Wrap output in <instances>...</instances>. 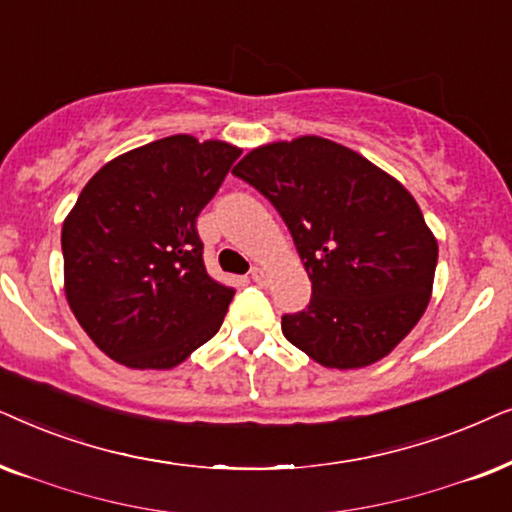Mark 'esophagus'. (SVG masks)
Returning <instances> with one entry per match:
<instances>
[{"label":"esophagus","mask_w":512,"mask_h":512,"mask_svg":"<svg viewBox=\"0 0 512 512\" xmlns=\"http://www.w3.org/2000/svg\"><path fill=\"white\" fill-rule=\"evenodd\" d=\"M250 278L255 283H260V285H267V271H264L262 267H252L250 269Z\"/></svg>","instance_id":"obj_1"}]
</instances>
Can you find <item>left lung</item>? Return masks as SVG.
<instances>
[{"mask_svg":"<svg viewBox=\"0 0 512 512\" xmlns=\"http://www.w3.org/2000/svg\"><path fill=\"white\" fill-rule=\"evenodd\" d=\"M234 175L278 210L309 274V306L281 318L290 344L353 370L410 335L431 299L438 243L398 180L316 135L252 149Z\"/></svg>","mask_w":512,"mask_h":512,"instance_id":"8db88e82","label":"left lung"}]
</instances>
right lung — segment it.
<instances>
[{
  "label": "right lung",
  "instance_id": "1",
  "mask_svg": "<svg viewBox=\"0 0 512 512\" xmlns=\"http://www.w3.org/2000/svg\"><path fill=\"white\" fill-rule=\"evenodd\" d=\"M238 156L227 142L170 135L81 189L60 238L65 295L112 360L170 370L217 335L236 290L208 274L196 217Z\"/></svg>",
  "mask_w": 512,
  "mask_h": 512
}]
</instances>
